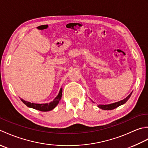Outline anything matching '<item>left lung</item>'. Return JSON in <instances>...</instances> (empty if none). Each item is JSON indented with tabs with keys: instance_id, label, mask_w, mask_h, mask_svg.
<instances>
[{
	"instance_id": "obj_1",
	"label": "left lung",
	"mask_w": 148,
	"mask_h": 148,
	"mask_svg": "<svg viewBox=\"0 0 148 148\" xmlns=\"http://www.w3.org/2000/svg\"><path fill=\"white\" fill-rule=\"evenodd\" d=\"M132 93V92L129 95H128L126 98L123 99L121 100H119L118 102H113L111 103H108V104H99L98 106L100 109H102L103 110H112V109H114L116 108H118V107L120 106L123 104H124L127 102V100L129 99V98L130 97ZM93 103H95L93 101H92Z\"/></svg>"
}]
</instances>
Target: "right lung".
Wrapping results in <instances>:
<instances>
[{"instance_id":"1","label":"right lung","mask_w":148,"mask_h":148,"mask_svg":"<svg viewBox=\"0 0 148 148\" xmlns=\"http://www.w3.org/2000/svg\"><path fill=\"white\" fill-rule=\"evenodd\" d=\"M62 88H61L57 96H56L55 98L52 100V101L48 103H34V102L26 101V100H25L22 99H21V101L23 102L27 107H29V108L39 110V111H51V110L54 109L55 107L58 105L59 101L62 98Z\"/></svg>"}]
</instances>
